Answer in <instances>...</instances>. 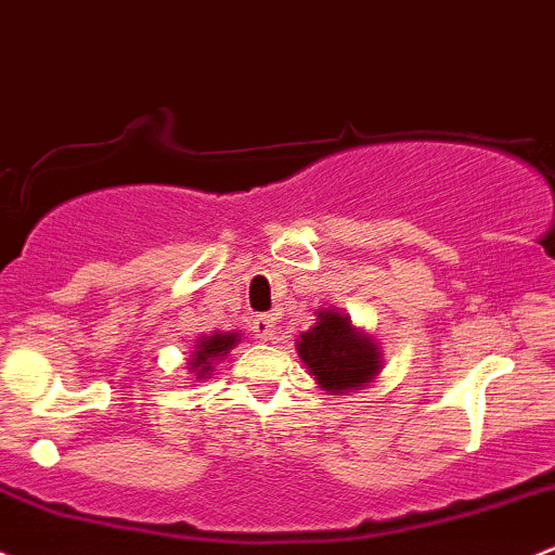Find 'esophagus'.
<instances>
[{
    "instance_id": "esophagus-1",
    "label": "esophagus",
    "mask_w": 555,
    "mask_h": 555,
    "mask_svg": "<svg viewBox=\"0 0 555 555\" xmlns=\"http://www.w3.org/2000/svg\"><path fill=\"white\" fill-rule=\"evenodd\" d=\"M253 332H255V337L263 339V343H268V339H276V334H279L276 319H273V315H268V313L258 315V319L253 321Z\"/></svg>"
}]
</instances>
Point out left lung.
Wrapping results in <instances>:
<instances>
[{
  "label": "left lung",
  "instance_id": "8db88e82",
  "mask_svg": "<svg viewBox=\"0 0 555 555\" xmlns=\"http://www.w3.org/2000/svg\"><path fill=\"white\" fill-rule=\"evenodd\" d=\"M297 352L321 387H363L379 374V347L350 326L347 315L319 310V324L300 334Z\"/></svg>",
  "mask_w": 555,
  "mask_h": 555
}]
</instances>
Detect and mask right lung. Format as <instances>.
I'll return each mask as SVG.
<instances>
[{
	"label": "right lung",
	"instance_id": "1",
	"mask_svg": "<svg viewBox=\"0 0 555 555\" xmlns=\"http://www.w3.org/2000/svg\"><path fill=\"white\" fill-rule=\"evenodd\" d=\"M236 343H240L236 334H212V337H205L203 343L197 345V352H194L192 369H199V376H205L210 371V361L227 356Z\"/></svg>",
	"mask_w": 555,
	"mask_h": 555
}]
</instances>
